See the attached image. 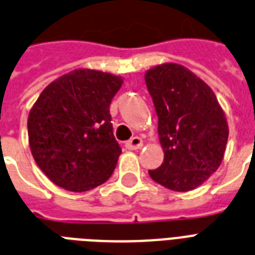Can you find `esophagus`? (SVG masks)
Listing matches in <instances>:
<instances>
[{
    "mask_svg": "<svg viewBox=\"0 0 255 255\" xmlns=\"http://www.w3.org/2000/svg\"><path fill=\"white\" fill-rule=\"evenodd\" d=\"M142 145H144V141H142V138L138 137V136H134V137H132L131 140H128V141L126 142V146H127L128 149H131V150L140 149Z\"/></svg>",
    "mask_w": 255,
    "mask_h": 255,
    "instance_id": "1",
    "label": "esophagus"
}]
</instances>
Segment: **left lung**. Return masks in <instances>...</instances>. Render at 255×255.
<instances>
[{"label":"left lung","instance_id":"8db88e82","mask_svg":"<svg viewBox=\"0 0 255 255\" xmlns=\"http://www.w3.org/2000/svg\"><path fill=\"white\" fill-rule=\"evenodd\" d=\"M158 117L163 162L149 170L153 181L178 192L199 187L221 165L228 122L214 90L181 64L165 63L145 72Z\"/></svg>","mask_w":255,"mask_h":255}]
</instances>
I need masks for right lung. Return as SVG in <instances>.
I'll use <instances>...</instances> for the list:
<instances>
[{
    "mask_svg": "<svg viewBox=\"0 0 255 255\" xmlns=\"http://www.w3.org/2000/svg\"><path fill=\"white\" fill-rule=\"evenodd\" d=\"M122 84L121 76L81 68L52 81L31 107V153L55 185L82 192L111 177L122 148L114 137L110 103Z\"/></svg>",
    "mask_w": 255,
    "mask_h": 255,
    "instance_id": "right-lung-1",
    "label": "right lung"
}]
</instances>
